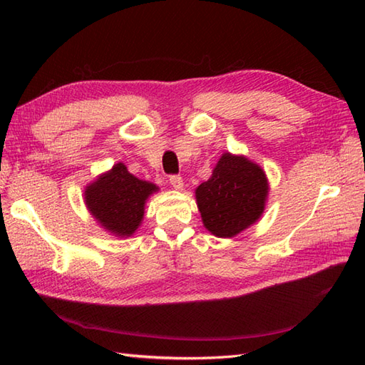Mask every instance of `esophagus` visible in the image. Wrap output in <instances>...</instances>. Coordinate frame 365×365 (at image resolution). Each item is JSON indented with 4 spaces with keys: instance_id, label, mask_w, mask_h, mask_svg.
Masks as SVG:
<instances>
[{
    "instance_id": "34e87169",
    "label": "esophagus",
    "mask_w": 365,
    "mask_h": 365,
    "mask_svg": "<svg viewBox=\"0 0 365 365\" xmlns=\"http://www.w3.org/2000/svg\"><path fill=\"white\" fill-rule=\"evenodd\" d=\"M169 183L174 190H183V180H182L180 175H170Z\"/></svg>"
}]
</instances>
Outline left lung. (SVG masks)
I'll return each mask as SVG.
<instances>
[{
  "label": "left lung",
  "mask_w": 365,
  "mask_h": 365,
  "mask_svg": "<svg viewBox=\"0 0 365 365\" xmlns=\"http://www.w3.org/2000/svg\"><path fill=\"white\" fill-rule=\"evenodd\" d=\"M268 191L262 166L245 155L224 152L212 177L195 190L204 227L218 238L237 237L260 220Z\"/></svg>",
  "instance_id": "8db88e82"
}]
</instances>
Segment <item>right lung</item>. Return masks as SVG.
I'll list each match as a JSON object with an SVG mask.
<instances>
[{
  "label": "right lung",
  "instance_id": "1",
  "mask_svg": "<svg viewBox=\"0 0 365 365\" xmlns=\"http://www.w3.org/2000/svg\"><path fill=\"white\" fill-rule=\"evenodd\" d=\"M158 191L157 185L130 174L119 161L86 185L84 204L108 234L128 238L141 226L147 199Z\"/></svg>",
  "mask_w": 365,
  "mask_h": 365
}]
</instances>
